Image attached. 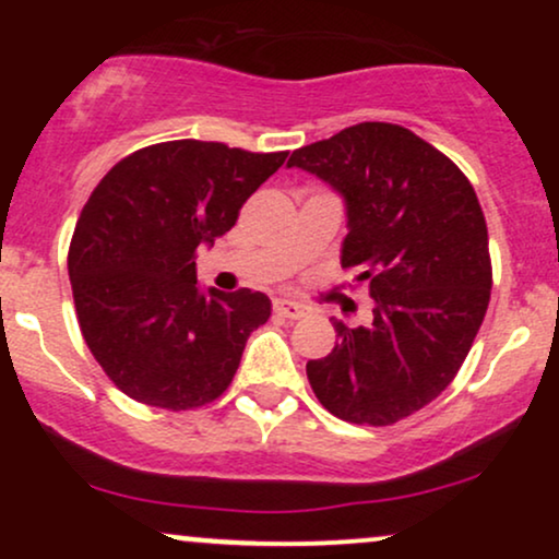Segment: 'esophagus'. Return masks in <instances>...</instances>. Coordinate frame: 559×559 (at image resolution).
<instances>
[{"mask_svg": "<svg viewBox=\"0 0 559 559\" xmlns=\"http://www.w3.org/2000/svg\"><path fill=\"white\" fill-rule=\"evenodd\" d=\"M273 312H275V318H281V320L305 318V307L297 305V301H286V299H275Z\"/></svg>", "mask_w": 559, "mask_h": 559, "instance_id": "1", "label": "esophagus"}]
</instances>
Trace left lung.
I'll return each instance as SVG.
<instances>
[{"label": "left lung", "mask_w": 559, "mask_h": 559, "mask_svg": "<svg viewBox=\"0 0 559 559\" xmlns=\"http://www.w3.org/2000/svg\"><path fill=\"white\" fill-rule=\"evenodd\" d=\"M288 168L344 197L342 267L373 297V323H333L338 344L307 362L336 418L391 426L457 376L491 297L489 230L465 173L394 123H357L294 150Z\"/></svg>", "instance_id": "obj_1"}]
</instances>
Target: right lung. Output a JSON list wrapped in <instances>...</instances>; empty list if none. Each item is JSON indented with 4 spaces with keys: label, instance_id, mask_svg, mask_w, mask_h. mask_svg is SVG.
Here are the masks:
<instances>
[{
    "label": "right lung",
    "instance_id": "right-lung-1",
    "mask_svg": "<svg viewBox=\"0 0 559 559\" xmlns=\"http://www.w3.org/2000/svg\"><path fill=\"white\" fill-rule=\"evenodd\" d=\"M288 152L163 141L120 159L83 204L68 252L79 325L123 394L163 409L210 404L234 381L271 299L197 286V249L236 226L241 204Z\"/></svg>",
    "mask_w": 559,
    "mask_h": 559
}]
</instances>
